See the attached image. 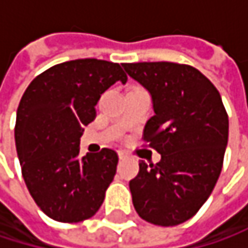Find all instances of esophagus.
I'll use <instances>...</instances> for the list:
<instances>
[{
  "label": "esophagus",
  "instance_id": "1",
  "mask_svg": "<svg viewBox=\"0 0 248 248\" xmlns=\"http://www.w3.org/2000/svg\"><path fill=\"white\" fill-rule=\"evenodd\" d=\"M132 158V155L126 151H119V159H129Z\"/></svg>",
  "mask_w": 248,
  "mask_h": 248
}]
</instances>
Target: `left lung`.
Masks as SVG:
<instances>
[{
	"instance_id": "left-lung-1",
	"label": "left lung",
	"mask_w": 248,
	"mask_h": 248,
	"mask_svg": "<svg viewBox=\"0 0 248 248\" xmlns=\"http://www.w3.org/2000/svg\"><path fill=\"white\" fill-rule=\"evenodd\" d=\"M126 73L149 90L155 115L143 129L158 164L139 162L129 182L140 218L173 227L192 218L221 173L228 115L217 87L192 66L171 62L124 63Z\"/></svg>"
}]
</instances>
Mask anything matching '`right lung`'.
<instances>
[{"instance_id": "right-lung-1", "label": "right lung", "mask_w": 248, "mask_h": 248, "mask_svg": "<svg viewBox=\"0 0 248 248\" xmlns=\"http://www.w3.org/2000/svg\"><path fill=\"white\" fill-rule=\"evenodd\" d=\"M127 76L118 63L80 59L56 64L27 87L16 121V146L25 185L50 218L93 217L116 173L113 149L80 158V136L96 118L100 94Z\"/></svg>"}]
</instances>
